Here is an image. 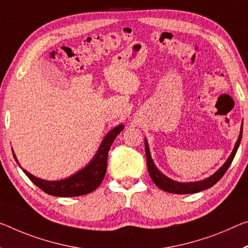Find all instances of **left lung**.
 Segmentation results:
<instances>
[{
	"label": "left lung",
	"instance_id": "left-lung-1",
	"mask_svg": "<svg viewBox=\"0 0 248 248\" xmlns=\"http://www.w3.org/2000/svg\"><path fill=\"white\" fill-rule=\"evenodd\" d=\"M242 135H243V124H242V129H241V133H239V137L235 143L234 150L231 153L230 158L227 159V161L223 166L218 169L215 173L207 178L205 180L199 181V182H188V183H181V182H176V181H173L171 179L167 178L166 175L161 173V172L155 168V163L151 159L150 155V151H149V147H148V142L147 140L144 141V147H145V155H147V167H148V171L149 174H150V178L152 179L153 182L156 186H159L161 190L169 192V193H174V194H191V193H196V192L200 191H204L206 188H209L211 186H213L216 182H218L221 180L222 176L225 174V172L227 171V169L230 168L232 161H233L235 155H236V151L239 147V143H241L242 140Z\"/></svg>",
	"mask_w": 248,
	"mask_h": 248
}]
</instances>
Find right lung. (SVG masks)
<instances>
[{
  "label": "right lung",
  "instance_id": "1",
  "mask_svg": "<svg viewBox=\"0 0 248 248\" xmlns=\"http://www.w3.org/2000/svg\"><path fill=\"white\" fill-rule=\"evenodd\" d=\"M124 130V125L119 124L113 128L111 131L107 133L105 139L101 142V145L98 149L96 155L90 161L87 167H85L74 175L67 179L61 181H45L29 173L24 169V173L29 176V179L45 193L54 196H79L88 194L90 192L95 191L100 186L105 178L106 171H107V158L108 151L116 137ZM15 160L16 156L13 153ZM17 162V160H16Z\"/></svg>",
  "mask_w": 248,
  "mask_h": 248
}]
</instances>
